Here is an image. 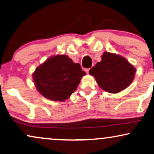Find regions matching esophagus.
Listing matches in <instances>:
<instances>
[{"label": "esophagus", "mask_w": 154, "mask_h": 154, "mask_svg": "<svg viewBox=\"0 0 154 154\" xmlns=\"http://www.w3.org/2000/svg\"><path fill=\"white\" fill-rule=\"evenodd\" d=\"M85 71L86 72H87V74H88V73H89V69H85Z\"/></svg>", "instance_id": "34e87169"}]
</instances>
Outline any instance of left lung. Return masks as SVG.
<instances>
[{
    "label": "left lung",
    "instance_id": "8db88e82",
    "mask_svg": "<svg viewBox=\"0 0 154 154\" xmlns=\"http://www.w3.org/2000/svg\"><path fill=\"white\" fill-rule=\"evenodd\" d=\"M136 69L127 60L114 53L104 52L102 61L89 70L103 90L118 93L127 88L134 79Z\"/></svg>",
    "mask_w": 154,
    "mask_h": 154
}]
</instances>
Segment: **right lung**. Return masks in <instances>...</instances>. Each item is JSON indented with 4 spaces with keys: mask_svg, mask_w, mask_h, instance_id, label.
Segmentation results:
<instances>
[{
    "mask_svg": "<svg viewBox=\"0 0 154 154\" xmlns=\"http://www.w3.org/2000/svg\"><path fill=\"white\" fill-rule=\"evenodd\" d=\"M86 75L79 63L65 54L48 58L32 74L37 90L52 101L63 102L77 89L82 77Z\"/></svg>",
    "mask_w": 154,
    "mask_h": 154,
    "instance_id": "obj_1",
    "label": "right lung"
}]
</instances>
